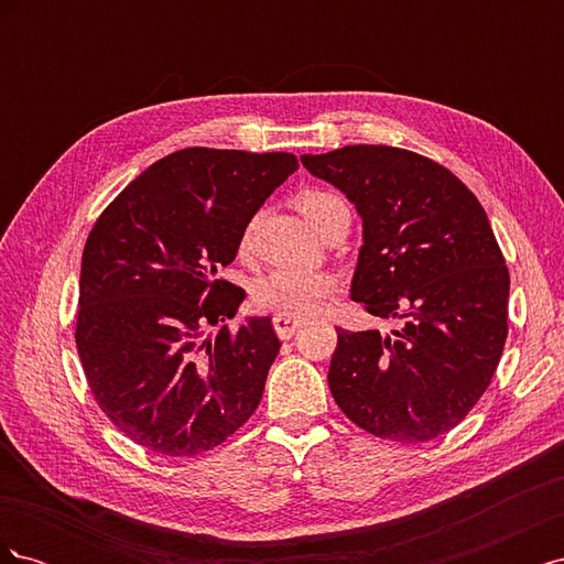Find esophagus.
<instances>
[{
  "label": "esophagus",
  "mask_w": 564,
  "mask_h": 564,
  "mask_svg": "<svg viewBox=\"0 0 564 564\" xmlns=\"http://www.w3.org/2000/svg\"><path fill=\"white\" fill-rule=\"evenodd\" d=\"M301 324L303 322L296 319V317H286V315H275V317H272V327H275V332H278V336L282 340L292 338L301 329Z\"/></svg>",
  "instance_id": "1"
}]
</instances>
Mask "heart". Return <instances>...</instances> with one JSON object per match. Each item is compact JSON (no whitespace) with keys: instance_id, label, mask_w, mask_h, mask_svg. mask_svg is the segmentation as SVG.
<instances>
[{"instance_id":"heart-1","label":"heart","mask_w":564,"mask_h":564,"mask_svg":"<svg viewBox=\"0 0 564 564\" xmlns=\"http://www.w3.org/2000/svg\"><path fill=\"white\" fill-rule=\"evenodd\" d=\"M296 209L303 214L308 224L322 232L329 224L332 216L338 212H348L346 199L334 191L324 187H308L296 195ZM261 214H253L237 240V251L240 256H251L256 247V235H259ZM336 280L324 270H275L259 280L253 286V305L261 311L286 315V317H305L313 315L319 305L327 301L334 292Z\"/></svg>"}]
</instances>
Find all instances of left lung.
<instances>
[{"label":"left lung","instance_id":"8db88e82","mask_svg":"<svg viewBox=\"0 0 564 564\" xmlns=\"http://www.w3.org/2000/svg\"><path fill=\"white\" fill-rule=\"evenodd\" d=\"M355 204L365 245L350 296L392 334L336 329V404L381 440L429 442L468 416L508 336V268L482 204L447 166L392 145L303 155Z\"/></svg>","mask_w":564,"mask_h":564}]
</instances>
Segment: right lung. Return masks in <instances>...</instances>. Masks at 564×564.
<instances>
[{
  "label": "right lung",
  "instance_id": "add662e5",
  "mask_svg": "<svg viewBox=\"0 0 564 564\" xmlns=\"http://www.w3.org/2000/svg\"><path fill=\"white\" fill-rule=\"evenodd\" d=\"M296 169L292 152L183 148L96 218L82 253L75 344L96 404L143 449L209 452L259 406L280 352L270 317L212 340L202 327L240 308L245 289L218 270Z\"/></svg>",
  "mask_w": 564,
  "mask_h": 564
}]
</instances>
